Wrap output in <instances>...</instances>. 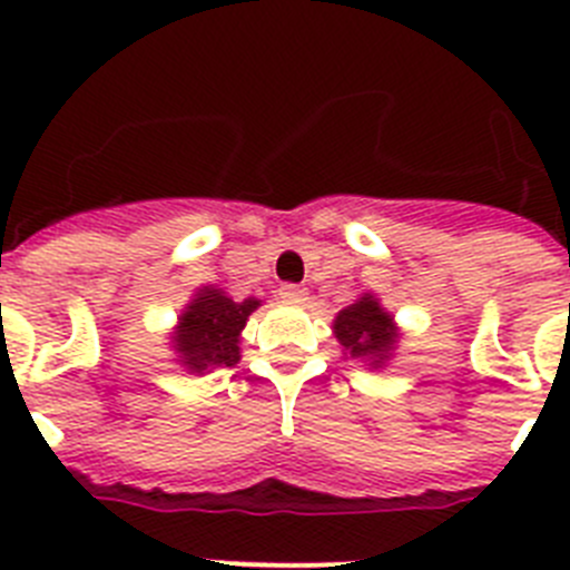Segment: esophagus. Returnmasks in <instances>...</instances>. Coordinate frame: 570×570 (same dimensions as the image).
Wrapping results in <instances>:
<instances>
[{
    "label": "esophagus",
    "instance_id": "34e87169",
    "mask_svg": "<svg viewBox=\"0 0 570 570\" xmlns=\"http://www.w3.org/2000/svg\"><path fill=\"white\" fill-rule=\"evenodd\" d=\"M279 299L288 302V305H302V302H308V291L302 285H282Z\"/></svg>",
    "mask_w": 570,
    "mask_h": 570
}]
</instances>
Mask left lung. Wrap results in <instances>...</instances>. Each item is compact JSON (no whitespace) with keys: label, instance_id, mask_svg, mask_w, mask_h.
Wrapping results in <instances>:
<instances>
[{"label":"left lung","instance_id":"left-lung-1","mask_svg":"<svg viewBox=\"0 0 570 570\" xmlns=\"http://www.w3.org/2000/svg\"><path fill=\"white\" fill-rule=\"evenodd\" d=\"M334 331L347 354L360 356V360H371V365L385 362L387 351H391L396 340L394 322L380 308V302L374 296H362L360 302L340 311Z\"/></svg>","mask_w":570,"mask_h":570}]
</instances>
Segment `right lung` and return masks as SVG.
<instances>
[{"mask_svg":"<svg viewBox=\"0 0 570 570\" xmlns=\"http://www.w3.org/2000/svg\"><path fill=\"white\" fill-rule=\"evenodd\" d=\"M256 299L234 302L223 291L205 288L196 294L176 331V354L190 371L230 367L239 362V331L254 314Z\"/></svg>","mask_w":570,"mask_h":570,"instance_id":"right-lung-1","label":"right lung"}]
</instances>
